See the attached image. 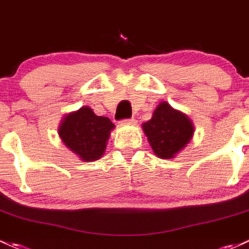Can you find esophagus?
Returning <instances> with one entry per match:
<instances>
[{
	"label": "esophagus",
	"mask_w": 249,
	"mask_h": 249,
	"mask_svg": "<svg viewBox=\"0 0 249 249\" xmlns=\"http://www.w3.org/2000/svg\"><path fill=\"white\" fill-rule=\"evenodd\" d=\"M136 123H137V120H136L135 118L123 120V124H127V125H136Z\"/></svg>",
	"instance_id": "34e87169"
}]
</instances>
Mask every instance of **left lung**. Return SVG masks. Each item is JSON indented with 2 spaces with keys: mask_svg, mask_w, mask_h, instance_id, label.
I'll return each mask as SVG.
<instances>
[{
  "mask_svg": "<svg viewBox=\"0 0 249 249\" xmlns=\"http://www.w3.org/2000/svg\"><path fill=\"white\" fill-rule=\"evenodd\" d=\"M154 154L162 160H171L193 138L195 127L189 117L169 103L160 102L151 119L142 124Z\"/></svg>",
  "mask_w": 249,
  "mask_h": 249,
  "instance_id": "obj_1",
  "label": "left lung"
}]
</instances>
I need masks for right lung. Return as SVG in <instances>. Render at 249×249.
I'll return each mask as SVG.
<instances>
[{"instance_id": "1", "label": "right lung", "mask_w": 249, "mask_h": 249, "mask_svg": "<svg viewBox=\"0 0 249 249\" xmlns=\"http://www.w3.org/2000/svg\"><path fill=\"white\" fill-rule=\"evenodd\" d=\"M114 124L107 117L97 116L89 106L65 114L58 133L73 154L84 162L99 160L105 154L106 144Z\"/></svg>"}]
</instances>
